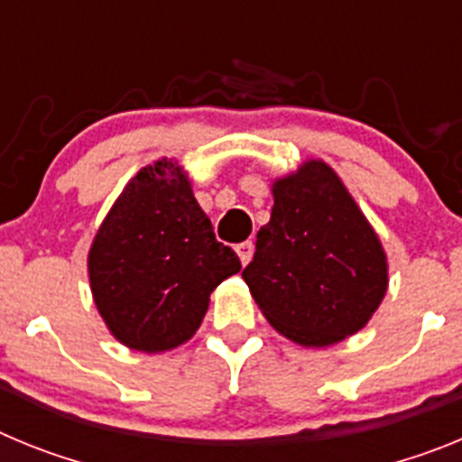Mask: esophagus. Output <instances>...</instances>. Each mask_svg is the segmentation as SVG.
Wrapping results in <instances>:
<instances>
[{"mask_svg":"<svg viewBox=\"0 0 462 462\" xmlns=\"http://www.w3.org/2000/svg\"><path fill=\"white\" fill-rule=\"evenodd\" d=\"M236 252H238L240 261H243V266H247L252 259V254H254V243L252 240H245V243H238L236 245Z\"/></svg>","mask_w":462,"mask_h":462,"instance_id":"obj_1","label":"esophagus"}]
</instances>
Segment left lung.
<instances>
[{
	"label": "left lung",
	"instance_id": "8db88e82",
	"mask_svg": "<svg viewBox=\"0 0 462 462\" xmlns=\"http://www.w3.org/2000/svg\"><path fill=\"white\" fill-rule=\"evenodd\" d=\"M271 222L243 271L273 328L328 346L368 324L386 293V256L333 169L308 162L273 187Z\"/></svg>",
	"mask_w": 462,
	"mask_h": 462
}]
</instances>
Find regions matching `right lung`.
<instances>
[{"instance_id": "1", "label": "right lung", "mask_w": 462, "mask_h": 462, "mask_svg": "<svg viewBox=\"0 0 462 462\" xmlns=\"http://www.w3.org/2000/svg\"><path fill=\"white\" fill-rule=\"evenodd\" d=\"M88 268L110 333L132 349L166 352L194 336L212 289L240 271V259L215 238L180 169L162 159L125 187Z\"/></svg>"}]
</instances>
